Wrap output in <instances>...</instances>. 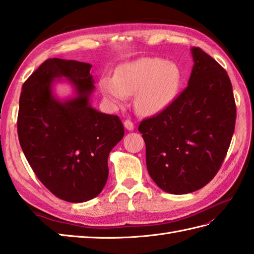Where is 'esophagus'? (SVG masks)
I'll list each match as a JSON object with an SVG mask.
<instances>
[{
    "label": "esophagus",
    "instance_id": "obj_1",
    "mask_svg": "<svg viewBox=\"0 0 254 254\" xmlns=\"http://www.w3.org/2000/svg\"><path fill=\"white\" fill-rule=\"evenodd\" d=\"M124 127L127 128V130H128V131H133L134 130V124H133V122L131 121V120H126L124 121Z\"/></svg>",
    "mask_w": 254,
    "mask_h": 254
}]
</instances>
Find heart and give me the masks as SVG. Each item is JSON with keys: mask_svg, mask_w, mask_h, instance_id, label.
<instances>
[{"mask_svg": "<svg viewBox=\"0 0 254 254\" xmlns=\"http://www.w3.org/2000/svg\"><path fill=\"white\" fill-rule=\"evenodd\" d=\"M181 78L176 64L159 58H141L119 66L115 78H101L99 87L115 106L126 102L127 95L135 94L136 110L144 116H156L174 102Z\"/></svg>", "mask_w": 254, "mask_h": 254, "instance_id": "b5f03b06", "label": "heart"}]
</instances>
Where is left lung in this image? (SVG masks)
I'll use <instances>...</instances> for the list:
<instances>
[{"label": "left lung", "mask_w": 254, "mask_h": 254, "mask_svg": "<svg viewBox=\"0 0 254 254\" xmlns=\"http://www.w3.org/2000/svg\"><path fill=\"white\" fill-rule=\"evenodd\" d=\"M187 88L157 116L138 126L146 145V166L161 190L187 194L217 174L236 124V104L227 72L199 48Z\"/></svg>", "instance_id": "8db88e82"}]
</instances>
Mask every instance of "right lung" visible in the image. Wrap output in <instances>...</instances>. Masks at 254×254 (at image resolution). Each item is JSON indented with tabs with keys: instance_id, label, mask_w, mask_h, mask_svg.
<instances>
[{
	"instance_id": "right-lung-1",
	"label": "right lung",
	"mask_w": 254,
	"mask_h": 254,
	"mask_svg": "<svg viewBox=\"0 0 254 254\" xmlns=\"http://www.w3.org/2000/svg\"><path fill=\"white\" fill-rule=\"evenodd\" d=\"M89 63L48 59L26 80L19 97L17 132L20 147L42 185L59 198L86 202L104 189L108 157L124 127L117 116L90 105L95 89ZM62 77L75 89L59 101L52 87Z\"/></svg>"
}]
</instances>
